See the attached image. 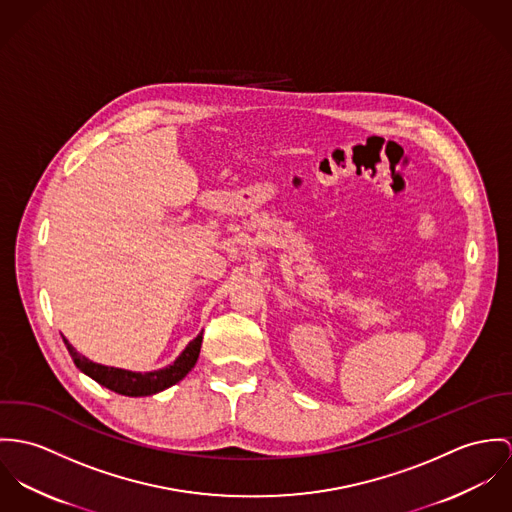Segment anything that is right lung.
<instances>
[{
    "label": "right lung",
    "instance_id": "right-lung-1",
    "mask_svg": "<svg viewBox=\"0 0 512 512\" xmlns=\"http://www.w3.org/2000/svg\"><path fill=\"white\" fill-rule=\"evenodd\" d=\"M64 343H66V349H68L70 357L74 359L76 367L80 371H84L88 377H92L96 383L104 385L106 389L114 391L117 395L147 397V395H155V393L169 389L174 383L182 381L188 375V371L198 361L202 336H196L194 340L190 341L172 365L165 369H159V371H151V373H133V371H123V369L92 363L90 359L80 355L68 341L64 340Z\"/></svg>",
    "mask_w": 512,
    "mask_h": 512
}]
</instances>
